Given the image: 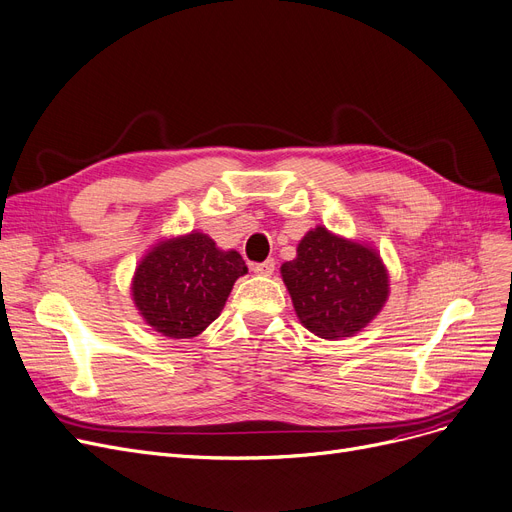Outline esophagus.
<instances>
[{
    "label": "esophagus",
    "mask_w": 512,
    "mask_h": 512,
    "mask_svg": "<svg viewBox=\"0 0 512 512\" xmlns=\"http://www.w3.org/2000/svg\"><path fill=\"white\" fill-rule=\"evenodd\" d=\"M251 270H253L255 274H259V276H272L274 270H276V261H274V259H265V261H261V263H253Z\"/></svg>",
    "instance_id": "esophagus-1"
}]
</instances>
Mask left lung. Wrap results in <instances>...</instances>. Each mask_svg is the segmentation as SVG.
Returning a JSON list of instances; mask_svg holds the SVG:
<instances>
[{"mask_svg":"<svg viewBox=\"0 0 512 512\" xmlns=\"http://www.w3.org/2000/svg\"><path fill=\"white\" fill-rule=\"evenodd\" d=\"M301 324L322 339L360 332L387 301L389 276L374 249L316 228L282 265Z\"/></svg>","mask_w":512,"mask_h":512,"instance_id":"1","label":"left lung"}]
</instances>
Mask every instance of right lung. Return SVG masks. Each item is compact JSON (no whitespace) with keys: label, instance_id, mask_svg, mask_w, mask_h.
I'll return each mask as SVG.
<instances>
[{"label":"right lung","instance_id":"add662e5","mask_svg":"<svg viewBox=\"0 0 512 512\" xmlns=\"http://www.w3.org/2000/svg\"><path fill=\"white\" fill-rule=\"evenodd\" d=\"M247 274L236 251L192 232L154 247L138 265L131 293L144 320L165 337L190 339L219 316L234 282Z\"/></svg>","mask_w":512,"mask_h":512}]
</instances>
